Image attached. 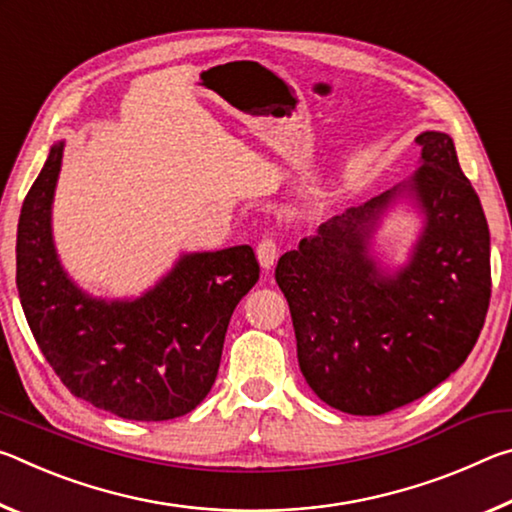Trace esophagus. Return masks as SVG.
I'll return each instance as SVG.
<instances>
[{"label": "esophagus", "instance_id": "1", "mask_svg": "<svg viewBox=\"0 0 512 512\" xmlns=\"http://www.w3.org/2000/svg\"><path fill=\"white\" fill-rule=\"evenodd\" d=\"M277 257V241L273 235L262 237V241L257 244V259L262 268H271Z\"/></svg>", "mask_w": 512, "mask_h": 512}]
</instances>
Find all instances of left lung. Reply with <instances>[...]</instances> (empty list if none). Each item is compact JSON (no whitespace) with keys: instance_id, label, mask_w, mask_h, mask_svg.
Returning <instances> with one entry per match:
<instances>
[{"instance_id":"1","label":"left lung","mask_w":512,"mask_h":512,"mask_svg":"<svg viewBox=\"0 0 512 512\" xmlns=\"http://www.w3.org/2000/svg\"><path fill=\"white\" fill-rule=\"evenodd\" d=\"M409 183L350 207L280 257L298 361L320 400L343 413L384 415L420 400L472 352L490 305V232L452 137L418 135ZM397 191L428 216L412 264L381 276L367 237Z\"/></svg>"}]
</instances>
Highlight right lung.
Returning a JSON list of instances; mask_svg holds the SVG:
<instances>
[{
	"instance_id": "add662e5",
	"label": "right lung",
	"mask_w": 512,
	"mask_h": 512,
	"mask_svg": "<svg viewBox=\"0 0 512 512\" xmlns=\"http://www.w3.org/2000/svg\"><path fill=\"white\" fill-rule=\"evenodd\" d=\"M63 142L22 203L17 291L33 339L67 391L126 420L180 418L205 400L239 300L259 280L250 246L185 255L146 296L106 302L65 275L51 241Z\"/></svg>"
}]
</instances>
